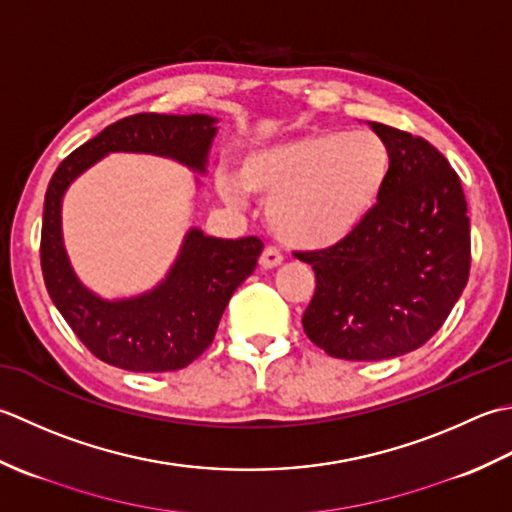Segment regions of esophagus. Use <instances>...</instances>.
Segmentation results:
<instances>
[{"label": "esophagus", "mask_w": 512, "mask_h": 512, "mask_svg": "<svg viewBox=\"0 0 512 512\" xmlns=\"http://www.w3.org/2000/svg\"><path fill=\"white\" fill-rule=\"evenodd\" d=\"M258 263L263 269H274L283 263V254H280L276 247H265L263 254H260V258H258Z\"/></svg>", "instance_id": "esophagus-1"}]
</instances>
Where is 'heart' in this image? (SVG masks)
Returning a JSON list of instances; mask_svg holds the SVG:
<instances>
[{
	"label": "heart",
	"mask_w": 512,
	"mask_h": 512,
	"mask_svg": "<svg viewBox=\"0 0 512 512\" xmlns=\"http://www.w3.org/2000/svg\"><path fill=\"white\" fill-rule=\"evenodd\" d=\"M391 150L371 130H314L247 152L238 181L218 176L225 201L243 192L267 201V223L278 241L325 249L344 241L378 205L389 181Z\"/></svg>",
	"instance_id": "1"
}]
</instances>
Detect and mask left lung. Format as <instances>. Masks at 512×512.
<instances>
[{
	"mask_svg": "<svg viewBox=\"0 0 512 512\" xmlns=\"http://www.w3.org/2000/svg\"><path fill=\"white\" fill-rule=\"evenodd\" d=\"M391 150L378 205L344 241L298 252L316 274L302 327L342 360L404 356L451 314L471 271V221L451 163L433 145L371 123Z\"/></svg>",
	"mask_w": 512,
	"mask_h": 512,
	"instance_id": "1",
	"label": "left lung"
}]
</instances>
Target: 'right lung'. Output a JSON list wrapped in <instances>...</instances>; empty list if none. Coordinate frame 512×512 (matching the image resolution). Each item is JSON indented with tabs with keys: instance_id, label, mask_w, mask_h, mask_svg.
<instances>
[{
	"instance_id": "obj_1",
	"label": "right lung",
	"mask_w": 512,
	"mask_h": 512,
	"mask_svg": "<svg viewBox=\"0 0 512 512\" xmlns=\"http://www.w3.org/2000/svg\"><path fill=\"white\" fill-rule=\"evenodd\" d=\"M207 114L141 112L101 130L59 163L52 174L41 223V271L59 314L92 356L125 371L183 369L210 347L236 287L252 274L263 243L256 236L227 241L190 229L170 274L148 294L103 300L79 283L61 238V198L68 185L110 152L168 156L205 172L216 137Z\"/></svg>"
}]
</instances>
